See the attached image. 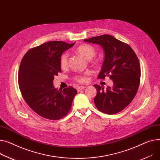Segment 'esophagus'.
<instances>
[{
	"mask_svg": "<svg viewBox=\"0 0 160 160\" xmlns=\"http://www.w3.org/2000/svg\"><path fill=\"white\" fill-rule=\"evenodd\" d=\"M85 88V86H78V88H77V91L79 92V91H82V89H83Z\"/></svg>",
	"mask_w": 160,
	"mask_h": 160,
	"instance_id": "1",
	"label": "esophagus"
}]
</instances>
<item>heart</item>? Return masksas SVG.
Here are the masks:
<instances>
[{
	"mask_svg": "<svg viewBox=\"0 0 160 160\" xmlns=\"http://www.w3.org/2000/svg\"><path fill=\"white\" fill-rule=\"evenodd\" d=\"M77 52L79 53V54L82 56L83 58H86V59H91L96 54V50L91 45L89 44H83L80 46L77 49ZM93 62L96 64H98L99 63V60H94ZM60 66L62 68H65L68 66V53H63V54L61 56L60 59ZM91 72L89 71H87L86 72H84L83 74H77V75L74 76L73 77L74 80L80 82V83H85L88 80V76L89 75Z\"/></svg>",
	"mask_w": 160,
	"mask_h": 160,
	"instance_id": "heart-1",
	"label": "heart"
}]
</instances>
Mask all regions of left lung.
<instances>
[{
    "label": "left lung",
    "instance_id": "obj_1",
    "mask_svg": "<svg viewBox=\"0 0 160 160\" xmlns=\"http://www.w3.org/2000/svg\"><path fill=\"white\" fill-rule=\"evenodd\" d=\"M84 41L100 44L103 48L105 59L98 78L109 77L114 83L112 88L108 87L106 90L100 85H94L97 90L94 99L96 107L108 114L118 113L130 104L139 88V60L129 45L111 35H103Z\"/></svg>",
    "mask_w": 160,
    "mask_h": 160
}]
</instances>
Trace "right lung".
Returning a JSON list of instances; mask_svg holds the SVG:
<instances>
[{
  "instance_id": "1",
  "label": "right lung",
  "mask_w": 160,
  "mask_h": 160,
  "mask_svg": "<svg viewBox=\"0 0 160 160\" xmlns=\"http://www.w3.org/2000/svg\"><path fill=\"white\" fill-rule=\"evenodd\" d=\"M74 44L48 42L28 50L21 60L18 74L20 91L30 108L42 118L60 120L71 108L77 91L71 86L57 90L52 80L62 71V52Z\"/></svg>"
}]
</instances>
